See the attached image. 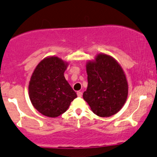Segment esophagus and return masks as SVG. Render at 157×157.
Segmentation results:
<instances>
[{"label": "esophagus", "mask_w": 157, "mask_h": 157, "mask_svg": "<svg viewBox=\"0 0 157 157\" xmlns=\"http://www.w3.org/2000/svg\"><path fill=\"white\" fill-rule=\"evenodd\" d=\"M77 95H78V97H82V92L78 91V92H77Z\"/></svg>", "instance_id": "obj_1"}]
</instances>
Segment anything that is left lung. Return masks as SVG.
I'll list each match as a JSON object with an SVG mask.
<instances>
[{"label":"left lung","instance_id":"1","mask_svg":"<svg viewBox=\"0 0 157 157\" xmlns=\"http://www.w3.org/2000/svg\"><path fill=\"white\" fill-rule=\"evenodd\" d=\"M87 89L83 98L99 117L115 115L126 103L128 82L122 67L113 57L99 53L86 64Z\"/></svg>","mask_w":157,"mask_h":157}]
</instances>
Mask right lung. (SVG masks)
I'll return each mask as SVG.
<instances>
[{"mask_svg":"<svg viewBox=\"0 0 157 157\" xmlns=\"http://www.w3.org/2000/svg\"><path fill=\"white\" fill-rule=\"evenodd\" d=\"M67 62L57 56L43 59L31 75L29 95L31 104L42 115L56 117L67 110L77 97L64 78Z\"/></svg>","mask_w":157,"mask_h":157,"instance_id":"obj_1","label":"right lung"}]
</instances>
